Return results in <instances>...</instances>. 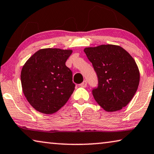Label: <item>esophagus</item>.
Here are the masks:
<instances>
[{
  "instance_id": "34e87169",
  "label": "esophagus",
  "mask_w": 154,
  "mask_h": 154,
  "mask_svg": "<svg viewBox=\"0 0 154 154\" xmlns=\"http://www.w3.org/2000/svg\"><path fill=\"white\" fill-rule=\"evenodd\" d=\"M79 86H81V87H84V88L86 87V86H87V82H86V80H84L82 84H79Z\"/></svg>"
}]
</instances>
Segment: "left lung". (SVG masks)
Returning a JSON list of instances; mask_svg holds the SVG:
<instances>
[{"label": "left lung", "mask_w": 154, "mask_h": 154, "mask_svg": "<svg viewBox=\"0 0 154 154\" xmlns=\"http://www.w3.org/2000/svg\"><path fill=\"white\" fill-rule=\"evenodd\" d=\"M97 76L98 86L92 94L98 105L107 112L122 109L137 91L140 72L135 60L124 49L102 45L84 49Z\"/></svg>", "instance_id": "left-lung-1"}]
</instances>
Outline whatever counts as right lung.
I'll use <instances>...</instances> for the list:
<instances>
[{
	"label": "right lung",
	"mask_w": 154,
	"mask_h": 154,
	"mask_svg": "<svg viewBox=\"0 0 154 154\" xmlns=\"http://www.w3.org/2000/svg\"><path fill=\"white\" fill-rule=\"evenodd\" d=\"M72 51L42 49L26 62L21 72V86L37 111L53 114L67 103L75 90L72 72L66 62Z\"/></svg>",
	"instance_id": "add662e5"
}]
</instances>
